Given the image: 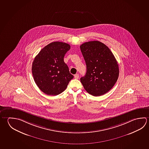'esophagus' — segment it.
Masks as SVG:
<instances>
[{"mask_svg":"<svg viewBox=\"0 0 149 149\" xmlns=\"http://www.w3.org/2000/svg\"><path fill=\"white\" fill-rule=\"evenodd\" d=\"M74 78H75V79H78L79 78V75H78V74H76L74 75Z\"/></svg>","mask_w":149,"mask_h":149,"instance_id":"1","label":"esophagus"}]
</instances>
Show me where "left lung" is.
Segmentation results:
<instances>
[{
    "mask_svg": "<svg viewBox=\"0 0 149 149\" xmlns=\"http://www.w3.org/2000/svg\"><path fill=\"white\" fill-rule=\"evenodd\" d=\"M80 49L87 68L85 75L81 78L84 88L94 96L106 94L115 85L119 74L114 55L98 41L85 42Z\"/></svg>",
    "mask_w": 149,
    "mask_h": 149,
    "instance_id": "left-lung-1",
    "label": "left lung"
}]
</instances>
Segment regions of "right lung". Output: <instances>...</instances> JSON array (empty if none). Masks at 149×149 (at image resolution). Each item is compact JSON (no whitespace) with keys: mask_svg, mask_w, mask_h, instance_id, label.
Instances as JSON below:
<instances>
[{"mask_svg":"<svg viewBox=\"0 0 149 149\" xmlns=\"http://www.w3.org/2000/svg\"><path fill=\"white\" fill-rule=\"evenodd\" d=\"M71 49L64 42H53L40 51L34 58L32 73L40 89L47 95L56 96L64 91L74 77L64 57Z\"/></svg>","mask_w":149,"mask_h":149,"instance_id":"1","label":"right lung"}]
</instances>
